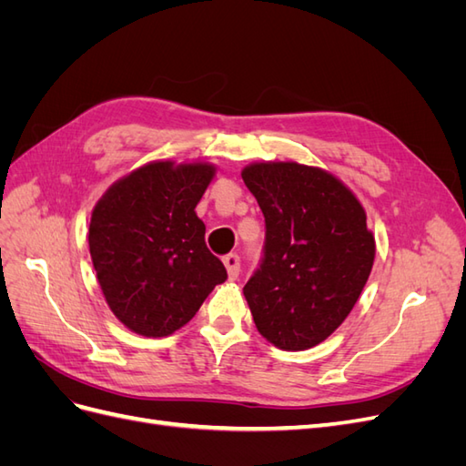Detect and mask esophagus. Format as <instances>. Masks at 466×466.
Returning a JSON list of instances; mask_svg holds the SVG:
<instances>
[{
    "instance_id": "obj_1",
    "label": "esophagus",
    "mask_w": 466,
    "mask_h": 466,
    "mask_svg": "<svg viewBox=\"0 0 466 466\" xmlns=\"http://www.w3.org/2000/svg\"><path fill=\"white\" fill-rule=\"evenodd\" d=\"M223 264H225V268H228L229 279H237L238 272H241V258H238V255L223 257Z\"/></svg>"
}]
</instances>
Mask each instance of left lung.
<instances>
[{
	"instance_id": "1",
	"label": "left lung",
	"mask_w": 466,
	"mask_h": 466,
	"mask_svg": "<svg viewBox=\"0 0 466 466\" xmlns=\"http://www.w3.org/2000/svg\"><path fill=\"white\" fill-rule=\"evenodd\" d=\"M241 177L266 225L260 264L243 288L252 319L281 350L313 348L344 322L371 274L365 211L315 167L255 163Z\"/></svg>"
}]
</instances>
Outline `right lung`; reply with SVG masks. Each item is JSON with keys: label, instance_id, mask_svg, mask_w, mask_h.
Instances as JSON below:
<instances>
[{"label": "right lung", "instance_id": "1", "mask_svg": "<svg viewBox=\"0 0 466 466\" xmlns=\"http://www.w3.org/2000/svg\"><path fill=\"white\" fill-rule=\"evenodd\" d=\"M214 167L149 163L96 202L89 250L110 311L142 336H168L198 313L228 270L196 216Z\"/></svg>", "mask_w": 466, "mask_h": 466}]
</instances>
